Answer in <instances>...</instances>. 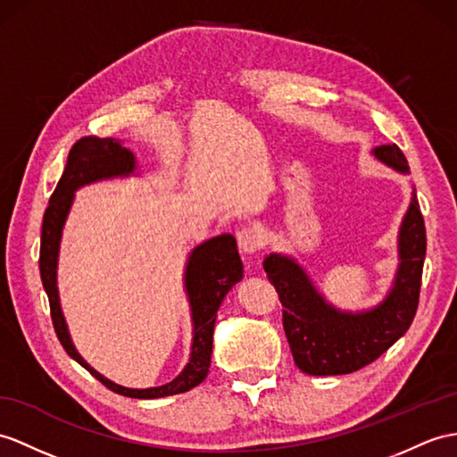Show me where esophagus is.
Segmentation results:
<instances>
[{
	"label": "esophagus",
	"mask_w": 457,
	"mask_h": 457,
	"mask_svg": "<svg viewBox=\"0 0 457 457\" xmlns=\"http://www.w3.org/2000/svg\"><path fill=\"white\" fill-rule=\"evenodd\" d=\"M237 238H238V246L244 253H255L263 246L262 230L255 227H242L237 232Z\"/></svg>",
	"instance_id": "obj_1"
}]
</instances>
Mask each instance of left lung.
<instances>
[{
	"label": "left lung",
	"mask_w": 457,
	"mask_h": 457,
	"mask_svg": "<svg viewBox=\"0 0 457 457\" xmlns=\"http://www.w3.org/2000/svg\"><path fill=\"white\" fill-rule=\"evenodd\" d=\"M374 157L409 174L405 154L397 145H380ZM399 265L392 291L380 304L362 312H345L320 295L296 260L270 253L263 260L267 279L283 304V328L295 364L310 376L351 374L374 362L403 336L419 306L427 232L413 192L397 237Z\"/></svg>",
	"instance_id": "1"
}]
</instances>
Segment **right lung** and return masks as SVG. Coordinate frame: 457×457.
Listing matches in <instances>:
<instances>
[{
    "label": "right lung",
    "instance_id": "obj_1",
    "mask_svg": "<svg viewBox=\"0 0 457 457\" xmlns=\"http://www.w3.org/2000/svg\"><path fill=\"white\" fill-rule=\"evenodd\" d=\"M136 157L129 149H126L118 139L112 137H83L77 141L68 157L63 174L58 186L50 197L46 213L42 219V235H40V279L44 291L50 300L52 324L58 336L62 347L73 361L79 362L83 369L91 372L98 382H103L112 392L136 397V399H157L174 394H184L187 389L202 384L211 366V351H213V329L217 320V310L222 298L235 287L244 275L242 260L237 250V240L232 235H220L199 244L192 250L186 263L184 287L187 300H190L192 324H194V341L190 361L184 370L178 374L172 382L159 387L133 389L118 386L108 380L100 372H96L91 364L77 353L75 345L70 337L68 324L60 306L58 295V255L60 242L65 219L70 215L73 204V194L79 187L93 184L108 178L129 176L136 172Z\"/></svg>",
    "mask_w": 457,
    "mask_h": 457
}]
</instances>
